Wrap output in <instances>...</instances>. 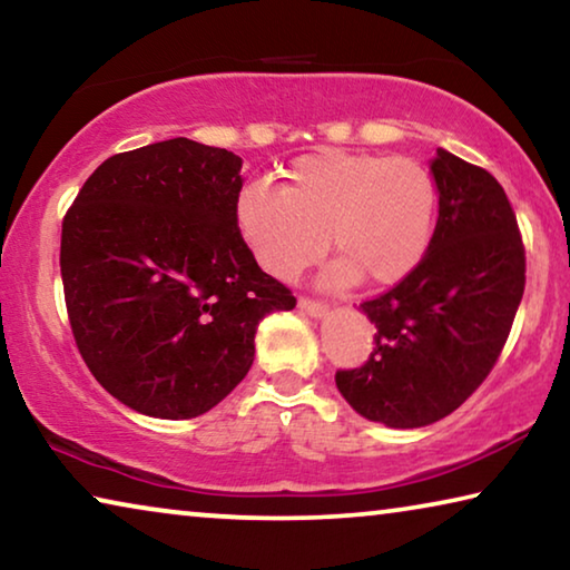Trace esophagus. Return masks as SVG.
Segmentation results:
<instances>
[{
    "label": "esophagus",
    "mask_w": 570,
    "mask_h": 570,
    "mask_svg": "<svg viewBox=\"0 0 570 570\" xmlns=\"http://www.w3.org/2000/svg\"><path fill=\"white\" fill-rule=\"evenodd\" d=\"M299 309L309 317H324L330 312V306L324 302H314V299H299Z\"/></svg>",
    "instance_id": "1"
}]
</instances>
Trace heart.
I'll use <instances>...</instances> for the list:
<instances>
[{
	"label": "heart",
	"instance_id": "b5f03b06",
	"mask_svg": "<svg viewBox=\"0 0 570 570\" xmlns=\"http://www.w3.org/2000/svg\"><path fill=\"white\" fill-rule=\"evenodd\" d=\"M439 187L411 157L322 149L292 161L284 187L256 179L240 187L233 218L256 264L274 278L299 276L327 240L340 258L320 284L345 292L365 278L393 286L429 253Z\"/></svg>",
	"mask_w": 570,
	"mask_h": 570
}]
</instances>
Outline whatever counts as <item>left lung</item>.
I'll use <instances>...</instances> for the list:
<instances>
[{
    "label": "left lung",
    "mask_w": 570,
    "mask_h": 570,
    "mask_svg": "<svg viewBox=\"0 0 570 570\" xmlns=\"http://www.w3.org/2000/svg\"><path fill=\"white\" fill-rule=\"evenodd\" d=\"M439 220L429 253L391 292L360 304L375 350L334 383L363 419L421 429L456 411L490 375L525 292V248L502 185L436 149Z\"/></svg>",
    "instance_id": "1"
}]
</instances>
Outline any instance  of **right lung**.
I'll list each match as a JSON object with an SVG mask.
<instances>
[{"instance_id":"1","label":"right lung","mask_w":570,"mask_h":570,"mask_svg":"<svg viewBox=\"0 0 570 570\" xmlns=\"http://www.w3.org/2000/svg\"><path fill=\"white\" fill-rule=\"evenodd\" d=\"M243 159L177 137L108 157L62 220L76 345L116 401L195 419L253 365L258 322L296 299L261 271L233 218Z\"/></svg>"}]
</instances>
